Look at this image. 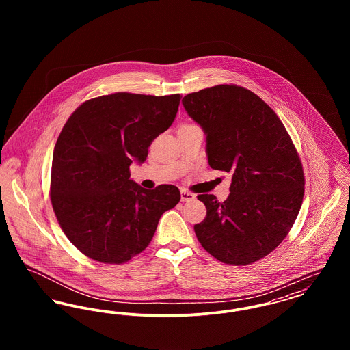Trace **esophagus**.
<instances>
[{"mask_svg":"<svg viewBox=\"0 0 350 350\" xmlns=\"http://www.w3.org/2000/svg\"><path fill=\"white\" fill-rule=\"evenodd\" d=\"M196 200V194L187 191V190H181V200L183 202H191Z\"/></svg>","mask_w":350,"mask_h":350,"instance_id":"1","label":"esophagus"}]
</instances>
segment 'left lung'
<instances>
[{
	"label": "left lung",
	"instance_id": "obj_1",
	"mask_svg": "<svg viewBox=\"0 0 350 350\" xmlns=\"http://www.w3.org/2000/svg\"><path fill=\"white\" fill-rule=\"evenodd\" d=\"M206 133L213 169L232 174L230 196L200 194L207 214L194 226L200 245L230 265H248L275 250L299 214L304 174L281 119L253 92L217 85L183 98Z\"/></svg>",
	"mask_w": 350,
	"mask_h": 350
}]
</instances>
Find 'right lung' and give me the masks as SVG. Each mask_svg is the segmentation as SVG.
<instances>
[{
  "label": "right lung",
  "mask_w": 350,
  "mask_h": 350,
  "mask_svg": "<svg viewBox=\"0 0 350 350\" xmlns=\"http://www.w3.org/2000/svg\"><path fill=\"white\" fill-rule=\"evenodd\" d=\"M181 96L114 93L83 102L55 144L51 202L69 241L85 256L123 264L146 250L161 215L181 194L174 185L147 190L130 178L153 139L167 131Z\"/></svg>",
  "instance_id": "obj_1"
}]
</instances>
